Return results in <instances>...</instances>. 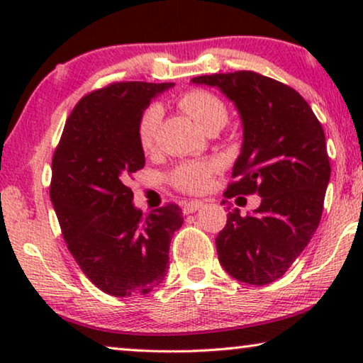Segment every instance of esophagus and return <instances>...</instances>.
<instances>
[{
	"label": "esophagus",
	"instance_id": "1",
	"mask_svg": "<svg viewBox=\"0 0 363 363\" xmlns=\"http://www.w3.org/2000/svg\"><path fill=\"white\" fill-rule=\"evenodd\" d=\"M203 205H205V203L200 201V200L186 201L185 205H183V213H185V215H191V213H195V211L200 210Z\"/></svg>",
	"mask_w": 363,
	"mask_h": 363
}]
</instances>
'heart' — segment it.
Masks as SVG:
<instances>
[{
    "label": "heart",
    "instance_id": "b5f03b06",
    "mask_svg": "<svg viewBox=\"0 0 363 363\" xmlns=\"http://www.w3.org/2000/svg\"><path fill=\"white\" fill-rule=\"evenodd\" d=\"M178 106L203 132L210 128H221L228 121V107L220 97L208 91H191L185 94ZM162 118L158 106H150L142 112L137 125V140L143 152L155 147L157 128ZM218 165L215 162H185L172 172L173 186L182 191L200 193L210 185Z\"/></svg>",
    "mask_w": 363,
    "mask_h": 363
}]
</instances>
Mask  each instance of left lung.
Masks as SVG:
<instances>
[{"label": "left lung", "instance_id": "left-lung-1", "mask_svg": "<svg viewBox=\"0 0 363 363\" xmlns=\"http://www.w3.org/2000/svg\"><path fill=\"white\" fill-rule=\"evenodd\" d=\"M191 82L220 89L241 117L236 182L225 196H261L251 215L241 216L238 208L228 213L216 238L218 259L235 279L266 286L284 276L319 226L330 180L324 128L299 92L257 72L211 74Z\"/></svg>", "mask_w": 363, "mask_h": 363}]
</instances>
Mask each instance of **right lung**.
Listing matches in <instances>:
<instances>
[{"instance_id": "obj_1", "label": "right lung", "mask_w": 363, "mask_h": 363, "mask_svg": "<svg viewBox=\"0 0 363 363\" xmlns=\"http://www.w3.org/2000/svg\"><path fill=\"white\" fill-rule=\"evenodd\" d=\"M173 82H113L77 102L52 157L51 201L69 251L106 294H148L168 269L175 203L147 216L133 206L128 178L145 167L137 125Z\"/></svg>"}]
</instances>
